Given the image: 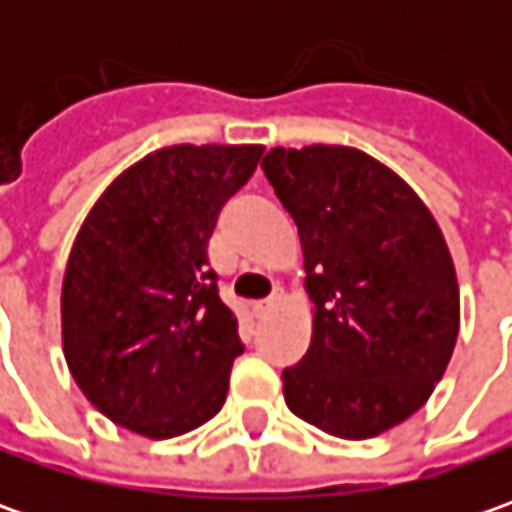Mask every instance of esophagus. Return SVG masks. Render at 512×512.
<instances>
[{
  "mask_svg": "<svg viewBox=\"0 0 512 512\" xmlns=\"http://www.w3.org/2000/svg\"><path fill=\"white\" fill-rule=\"evenodd\" d=\"M279 302H282V290H276V293H270L267 299H259V302L253 305V310H256L259 316H265V313H270V310H273V307L279 305Z\"/></svg>",
  "mask_w": 512,
  "mask_h": 512,
  "instance_id": "obj_1",
  "label": "esophagus"
}]
</instances>
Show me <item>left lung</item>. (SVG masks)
Segmentation results:
<instances>
[{"mask_svg": "<svg viewBox=\"0 0 512 512\" xmlns=\"http://www.w3.org/2000/svg\"><path fill=\"white\" fill-rule=\"evenodd\" d=\"M267 182L305 253L313 336L285 367L287 407L339 439H373L422 407L459 339L442 227L399 173L344 145L273 148Z\"/></svg>", "mask_w": 512, "mask_h": 512, "instance_id": "1", "label": "left lung"}]
</instances>
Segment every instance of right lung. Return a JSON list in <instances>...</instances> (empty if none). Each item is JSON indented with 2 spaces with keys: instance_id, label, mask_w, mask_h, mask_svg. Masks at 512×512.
<instances>
[{
  "instance_id": "obj_1",
  "label": "right lung",
  "mask_w": 512,
  "mask_h": 512,
  "mask_svg": "<svg viewBox=\"0 0 512 512\" xmlns=\"http://www.w3.org/2000/svg\"><path fill=\"white\" fill-rule=\"evenodd\" d=\"M262 150H153L90 207L62 282V350L110 422L173 439L222 410L242 342L207 267V242Z\"/></svg>"
}]
</instances>
